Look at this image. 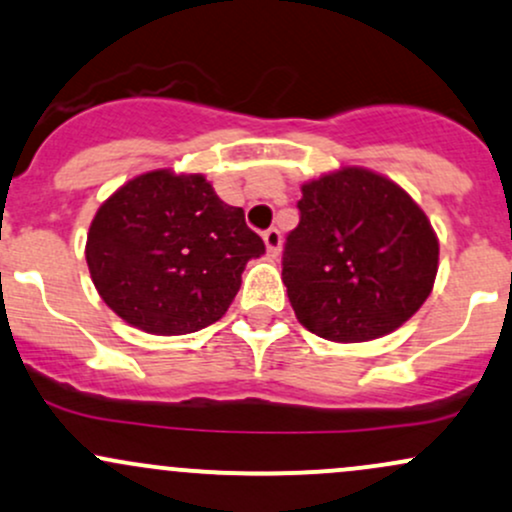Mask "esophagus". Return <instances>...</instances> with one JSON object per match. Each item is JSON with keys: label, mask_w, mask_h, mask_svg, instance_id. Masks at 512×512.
<instances>
[{"label": "esophagus", "mask_w": 512, "mask_h": 512, "mask_svg": "<svg viewBox=\"0 0 512 512\" xmlns=\"http://www.w3.org/2000/svg\"><path fill=\"white\" fill-rule=\"evenodd\" d=\"M262 240H265V247H267V255L277 257L279 252H282V233H279L277 228H269L262 233Z\"/></svg>", "instance_id": "1"}]
</instances>
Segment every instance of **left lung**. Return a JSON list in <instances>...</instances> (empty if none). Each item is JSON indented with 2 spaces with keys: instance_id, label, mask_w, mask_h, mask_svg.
<instances>
[{
  "instance_id": "1",
  "label": "left lung",
  "mask_w": 512,
  "mask_h": 512,
  "mask_svg": "<svg viewBox=\"0 0 512 512\" xmlns=\"http://www.w3.org/2000/svg\"><path fill=\"white\" fill-rule=\"evenodd\" d=\"M282 279L303 328L330 342L384 338L430 296L440 240L413 196L384 174L342 165L301 184Z\"/></svg>"
}]
</instances>
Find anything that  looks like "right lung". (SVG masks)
Masks as SVG:
<instances>
[{"label":"right lung","mask_w":512,"mask_h":512,"mask_svg":"<svg viewBox=\"0 0 512 512\" xmlns=\"http://www.w3.org/2000/svg\"><path fill=\"white\" fill-rule=\"evenodd\" d=\"M265 243L204 174L170 167L121 184L89 223V274L106 306L150 335H187L226 316Z\"/></svg>","instance_id":"obj_1"}]
</instances>
